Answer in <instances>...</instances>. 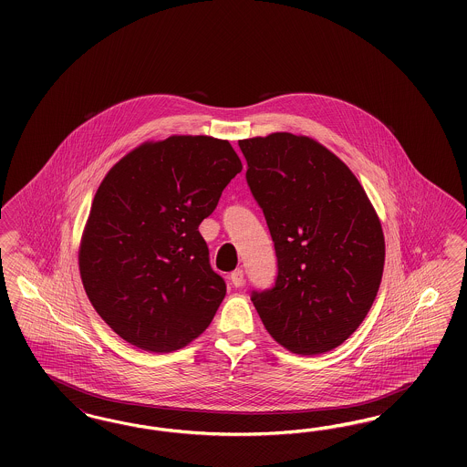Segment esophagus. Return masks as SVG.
Here are the masks:
<instances>
[{"label":"esophagus","instance_id":"34e87169","mask_svg":"<svg viewBox=\"0 0 467 467\" xmlns=\"http://www.w3.org/2000/svg\"><path fill=\"white\" fill-rule=\"evenodd\" d=\"M231 280H233V284H242V280H244V271L240 269V267H236L233 273H231Z\"/></svg>","mask_w":467,"mask_h":467}]
</instances>
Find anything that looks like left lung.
Masks as SVG:
<instances>
[{
    "label": "left lung",
    "mask_w": 467,
    "mask_h": 467,
    "mask_svg": "<svg viewBox=\"0 0 467 467\" xmlns=\"http://www.w3.org/2000/svg\"><path fill=\"white\" fill-rule=\"evenodd\" d=\"M242 170L229 141L171 136L138 147L101 182L78 266L94 310L122 339L168 354L210 326L225 282L198 227Z\"/></svg>",
    "instance_id": "1"
}]
</instances>
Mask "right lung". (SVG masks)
Wrapping results in <instances>:
<instances>
[{
    "label": "right lung",
    "mask_w": 467,
    "mask_h": 467,
    "mask_svg": "<svg viewBox=\"0 0 467 467\" xmlns=\"http://www.w3.org/2000/svg\"><path fill=\"white\" fill-rule=\"evenodd\" d=\"M240 149L278 267L275 285L254 290L252 303L290 352H329L377 297L385 265L377 212L347 164L306 136L273 133Z\"/></svg>",
    "instance_id": "obj_1"
}]
</instances>
